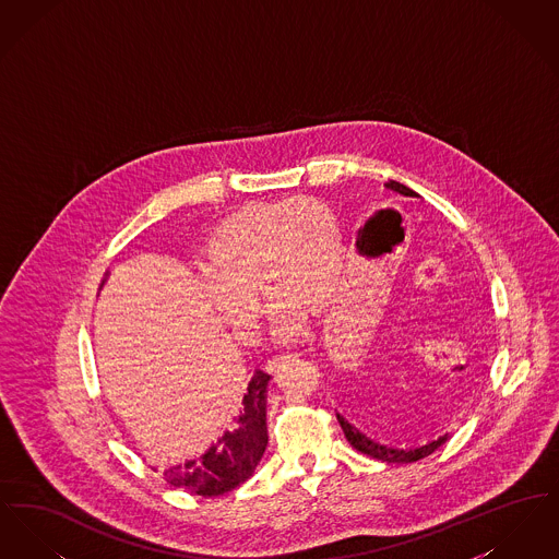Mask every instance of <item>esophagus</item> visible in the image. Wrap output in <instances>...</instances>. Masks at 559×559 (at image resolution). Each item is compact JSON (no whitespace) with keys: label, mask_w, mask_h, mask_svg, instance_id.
Here are the masks:
<instances>
[{"label":"esophagus","mask_w":559,"mask_h":559,"mask_svg":"<svg viewBox=\"0 0 559 559\" xmlns=\"http://www.w3.org/2000/svg\"><path fill=\"white\" fill-rule=\"evenodd\" d=\"M289 356H274V358H270L266 362V369L267 371H276L285 360H287Z\"/></svg>","instance_id":"34e87169"}]
</instances>
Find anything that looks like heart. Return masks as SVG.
<instances>
[{
    "label": "heart",
    "instance_id": "heart-1",
    "mask_svg": "<svg viewBox=\"0 0 559 559\" xmlns=\"http://www.w3.org/2000/svg\"><path fill=\"white\" fill-rule=\"evenodd\" d=\"M201 295L215 319L251 340L260 319L252 292L270 304V331L292 342L308 310L329 306L344 276L337 219L314 201L249 205L226 217L205 245Z\"/></svg>",
    "mask_w": 559,
    "mask_h": 559
}]
</instances>
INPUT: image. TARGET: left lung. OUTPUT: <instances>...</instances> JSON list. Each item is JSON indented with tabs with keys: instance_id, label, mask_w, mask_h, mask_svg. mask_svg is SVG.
I'll return each instance as SVG.
<instances>
[{
	"instance_id": "left-lung-1",
	"label": "left lung",
	"mask_w": 559,
	"mask_h": 559,
	"mask_svg": "<svg viewBox=\"0 0 559 559\" xmlns=\"http://www.w3.org/2000/svg\"><path fill=\"white\" fill-rule=\"evenodd\" d=\"M385 188L399 192L402 197H411V199H413V197H419L415 190L400 185L396 180L385 182ZM337 421H340V426H342L344 433H346L347 442H349L356 451H360L362 454H367V456H372V459H377V461H385V463H415V461L424 459L427 454L438 451V449L451 438V431H444V433H440L438 438L429 440V442L421 444V447L399 449V447H385V444L372 440L367 433H362L358 427L352 426L346 417L340 415V413H337Z\"/></svg>"
}]
</instances>
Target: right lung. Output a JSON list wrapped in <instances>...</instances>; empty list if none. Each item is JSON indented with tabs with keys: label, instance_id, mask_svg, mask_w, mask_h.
<instances>
[{
	"label": "right lung",
	"instance_id": "obj_1",
	"mask_svg": "<svg viewBox=\"0 0 559 559\" xmlns=\"http://www.w3.org/2000/svg\"><path fill=\"white\" fill-rule=\"evenodd\" d=\"M270 374L255 369L230 413L224 433L203 454L163 469L167 484L199 497H219L253 476L267 447L266 390Z\"/></svg>",
	"mask_w": 559,
	"mask_h": 559
}]
</instances>
